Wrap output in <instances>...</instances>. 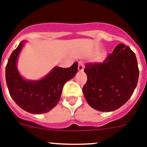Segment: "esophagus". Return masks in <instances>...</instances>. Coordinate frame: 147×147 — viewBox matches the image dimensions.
I'll return each mask as SVG.
<instances>
[{"label":"esophagus","instance_id":"esophagus-1","mask_svg":"<svg viewBox=\"0 0 147 147\" xmlns=\"http://www.w3.org/2000/svg\"><path fill=\"white\" fill-rule=\"evenodd\" d=\"M84 63H83V62L82 61H79V63H78V70H79L80 71H82L84 70Z\"/></svg>","mask_w":147,"mask_h":147}]
</instances>
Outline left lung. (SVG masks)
<instances>
[{"mask_svg":"<svg viewBox=\"0 0 147 147\" xmlns=\"http://www.w3.org/2000/svg\"><path fill=\"white\" fill-rule=\"evenodd\" d=\"M88 80L83 93L88 103L101 112H111L123 106L138 84L139 69L135 53L123 44L116 46L102 63H87Z\"/></svg>","mask_w":147,"mask_h":147,"instance_id":"obj_1","label":"left lung"}]
</instances>
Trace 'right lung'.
Returning <instances> with one entry per match:
<instances>
[{"label":"right lung","mask_w":147,"mask_h":147,"mask_svg":"<svg viewBox=\"0 0 147 147\" xmlns=\"http://www.w3.org/2000/svg\"><path fill=\"white\" fill-rule=\"evenodd\" d=\"M24 42L13 51L6 66V82L14 102L23 110L40 114L51 111L57 106L65 82L78 71V63L69 68L55 67L42 80L31 82L24 80L16 68V60Z\"/></svg>","instance_id":"1"}]
</instances>
